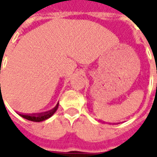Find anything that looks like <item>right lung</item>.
<instances>
[{
  "label": "right lung",
  "mask_w": 157,
  "mask_h": 157,
  "mask_svg": "<svg viewBox=\"0 0 157 157\" xmlns=\"http://www.w3.org/2000/svg\"><path fill=\"white\" fill-rule=\"evenodd\" d=\"M1 85V84H0ZM58 106L59 103H57V105L55 107V109H52L50 111H48V112L46 113H33V114H20L19 113V115L22 116L26 119H28V120H30V121H33V122H41L44 121L45 119H47V118H50L55 112H56V110L58 109Z\"/></svg>",
  "instance_id": "obj_1"
}]
</instances>
